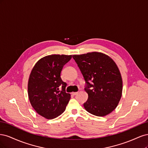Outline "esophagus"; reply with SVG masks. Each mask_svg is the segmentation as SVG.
I'll use <instances>...</instances> for the list:
<instances>
[{
    "label": "esophagus",
    "mask_w": 148,
    "mask_h": 148,
    "mask_svg": "<svg viewBox=\"0 0 148 148\" xmlns=\"http://www.w3.org/2000/svg\"><path fill=\"white\" fill-rule=\"evenodd\" d=\"M71 94H72V95H73V96H75V95H77V94H78V92H72Z\"/></svg>",
    "instance_id": "1"
}]
</instances>
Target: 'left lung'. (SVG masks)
<instances>
[{
    "instance_id": "obj_1",
    "label": "left lung",
    "mask_w": 148,
    "mask_h": 148,
    "mask_svg": "<svg viewBox=\"0 0 148 148\" xmlns=\"http://www.w3.org/2000/svg\"><path fill=\"white\" fill-rule=\"evenodd\" d=\"M73 58L86 83L84 90L88 99L83 104L84 109L98 117L111 113L120 100L123 87L115 62L109 56L97 52L73 55Z\"/></svg>"
}]
</instances>
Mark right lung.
I'll use <instances>...</instances> for the list:
<instances>
[{
    "label": "right lung",
    "mask_w": 148,
    "mask_h": 148,
    "mask_svg": "<svg viewBox=\"0 0 148 148\" xmlns=\"http://www.w3.org/2000/svg\"><path fill=\"white\" fill-rule=\"evenodd\" d=\"M71 59V56H47L39 60L31 70L28 83L29 99L36 112L47 119L61 115L70 99L60 73Z\"/></svg>",
    "instance_id": "1"
}]
</instances>
